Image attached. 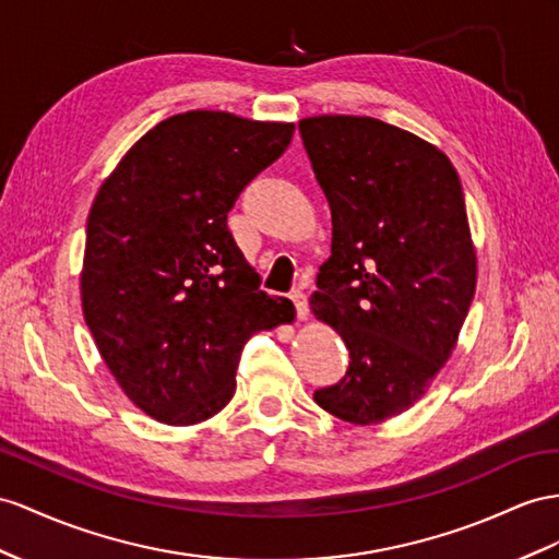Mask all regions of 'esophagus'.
<instances>
[{"label":"esophagus","mask_w":559,"mask_h":559,"mask_svg":"<svg viewBox=\"0 0 559 559\" xmlns=\"http://www.w3.org/2000/svg\"><path fill=\"white\" fill-rule=\"evenodd\" d=\"M290 299H293V305H295V309H297V319H299V321H307V319H309V302H307V295H305V293H299V290H295V293L290 295Z\"/></svg>","instance_id":"34e87169"}]
</instances>
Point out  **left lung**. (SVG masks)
Masks as SVG:
<instances>
[{"label": "left lung", "mask_w": 559, "mask_h": 559, "mask_svg": "<svg viewBox=\"0 0 559 559\" xmlns=\"http://www.w3.org/2000/svg\"><path fill=\"white\" fill-rule=\"evenodd\" d=\"M333 217L309 305L349 349L313 402L352 425L402 416L451 359L477 288L463 186L447 153L368 116L299 120Z\"/></svg>", "instance_id": "obj_1"}]
</instances>
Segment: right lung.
I'll use <instances>...</instances> for the list:
<instances>
[{
    "label": "right lung",
    "instance_id": "obj_1",
    "mask_svg": "<svg viewBox=\"0 0 559 559\" xmlns=\"http://www.w3.org/2000/svg\"><path fill=\"white\" fill-rule=\"evenodd\" d=\"M293 132V122L186 110L143 134L94 198L82 313L110 376L157 423L217 416L248 337L295 319L290 299L260 290L226 226Z\"/></svg>",
    "mask_w": 559,
    "mask_h": 559
}]
</instances>
